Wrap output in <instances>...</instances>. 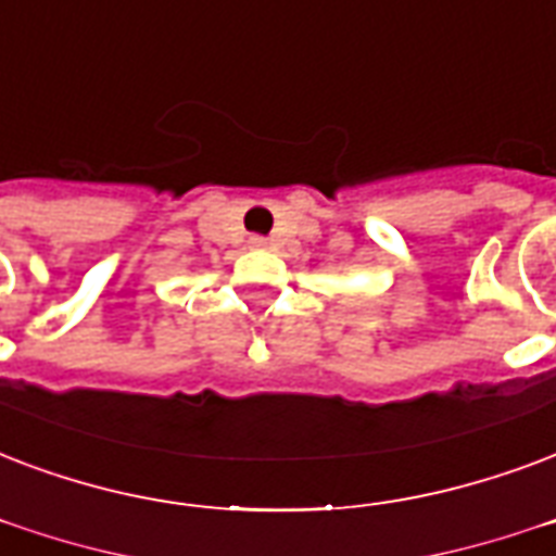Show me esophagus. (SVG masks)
Masks as SVG:
<instances>
[{"mask_svg": "<svg viewBox=\"0 0 556 556\" xmlns=\"http://www.w3.org/2000/svg\"><path fill=\"white\" fill-rule=\"evenodd\" d=\"M268 241L262 239V236H250V248H265Z\"/></svg>", "mask_w": 556, "mask_h": 556, "instance_id": "1", "label": "esophagus"}]
</instances>
